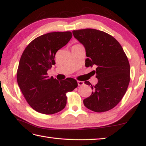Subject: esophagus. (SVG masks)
<instances>
[{
    "label": "esophagus",
    "mask_w": 146,
    "mask_h": 146,
    "mask_svg": "<svg viewBox=\"0 0 146 146\" xmlns=\"http://www.w3.org/2000/svg\"><path fill=\"white\" fill-rule=\"evenodd\" d=\"M84 82L83 81H78V86H81V85H83Z\"/></svg>",
    "instance_id": "obj_1"
}]
</instances>
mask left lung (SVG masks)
Returning a JSON list of instances; mask_svg holds the SVG:
<instances>
[{
  "label": "left lung",
  "instance_id": "1",
  "mask_svg": "<svg viewBox=\"0 0 146 146\" xmlns=\"http://www.w3.org/2000/svg\"><path fill=\"white\" fill-rule=\"evenodd\" d=\"M74 37L84 46L88 57L86 67L95 66L98 82L92 86L84 106L97 112L109 111L116 106L125 94L130 82V67L127 56L117 40L107 33L92 29L73 30Z\"/></svg>",
  "mask_w": 146,
  "mask_h": 146
}]
</instances>
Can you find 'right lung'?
Wrapping results in <instances>:
<instances>
[{
    "instance_id": "right-lung-1",
    "label": "right lung",
    "mask_w": 146,
    "mask_h": 146,
    "mask_svg": "<svg viewBox=\"0 0 146 146\" xmlns=\"http://www.w3.org/2000/svg\"><path fill=\"white\" fill-rule=\"evenodd\" d=\"M72 37L70 32L48 33L35 38L27 46L19 62L18 86L27 102L40 113L53 114L67 104L66 93L78 86L72 78L60 81L49 78L48 70L55 64L56 53Z\"/></svg>"
}]
</instances>
